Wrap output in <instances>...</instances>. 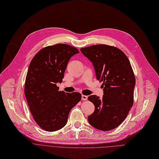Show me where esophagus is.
Returning <instances> with one entry per match:
<instances>
[{
  "mask_svg": "<svg viewBox=\"0 0 159 159\" xmlns=\"http://www.w3.org/2000/svg\"><path fill=\"white\" fill-rule=\"evenodd\" d=\"M81 100H84V101H85L87 100V96H85V95H82L81 96Z\"/></svg>",
  "mask_w": 159,
  "mask_h": 159,
  "instance_id": "34e87169",
  "label": "esophagus"
}]
</instances>
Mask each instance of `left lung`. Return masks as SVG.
<instances>
[{
  "label": "left lung",
  "mask_w": 159,
  "mask_h": 159,
  "mask_svg": "<svg viewBox=\"0 0 159 159\" xmlns=\"http://www.w3.org/2000/svg\"><path fill=\"white\" fill-rule=\"evenodd\" d=\"M80 51L93 63L96 79L103 81V97H88L95 107L89 123L101 131L112 130L124 122L133 104L135 78L131 63L122 50L106 44Z\"/></svg>",
  "instance_id": "1"
}]
</instances>
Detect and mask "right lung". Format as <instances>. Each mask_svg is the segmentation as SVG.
Returning <instances> with one entry per match:
<instances>
[{
  "mask_svg": "<svg viewBox=\"0 0 159 159\" xmlns=\"http://www.w3.org/2000/svg\"><path fill=\"white\" fill-rule=\"evenodd\" d=\"M79 50L70 45L57 44L44 47L35 55L26 75L25 94L35 122L47 131L61 129L70 110L81 99L80 93L59 90L71 57Z\"/></svg>",
  "mask_w": 159,
  "mask_h": 159,
  "instance_id": "add662e5",
  "label": "right lung"
}]
</instances>
